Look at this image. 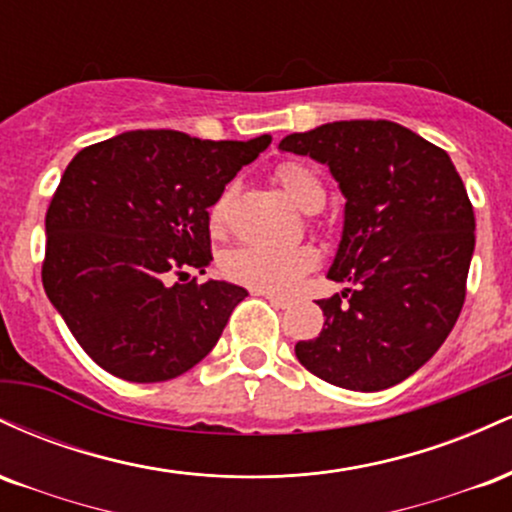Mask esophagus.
I'll list each match as a JSON object with an SVG mask.
<instances>
[{
    "instance_id": "obj_1",
    "label": "esophagus",
    "mask_w": 512,
    "mask_h": 512,
    "mask_svg": "<svg viewBox=\"0 0 512 512\" xmlns=\"http://www.w3.org/2000/svg\"><path fill=\"white\" fill-rule=\"evenodd\" d=\"M257 293H262V296L267 298V301L272 303V305H276V308H289V305H291L289 298H284V296H276V293H264V291H257Z\"/></svg>"
}]
</instances>
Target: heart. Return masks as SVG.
<instances>
[{"label":"heart","mask_w":512,"mask_h":512,"mask_svg":"<svg viewBox=\"0 0 512 512\" xmlns=\"http://www.w3.org/2000/svg\"><path fill=\"white\" fill-rule=\"evenodd\" d=\"M276 178L298 209L313 214L325 202V185L313 168L298 161H286L276 168ZM231 192H221V197L211 204L209 223L219 228L226 219ZM315 264V252L310 248H269V245H243L226 252L221 267L228 279L250 286L255 291L286 296L298 286L303 274H308Z\"/></svg>","instance_id":"b5f03b06"}]
</instances>
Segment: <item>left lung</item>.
<instances>
[{"label": "left lung", "mask_w": 512, "mask_h": 512, "mask_svg": "<svg viewBox=\"0 0 512 512\" xmlns=\"http://www.w3.org/2000/svg\"><path fill=\"white\" fill-rule=\"evenodd\" d=\"M281 151L330 168L346 199L317 305L325 325L296 356L325 383L378 392L416 373L448 339L474 255V209L443 149L390 120L327 122Z\"/></svg>", "instance_id": "8db88e82"}]
</instances>
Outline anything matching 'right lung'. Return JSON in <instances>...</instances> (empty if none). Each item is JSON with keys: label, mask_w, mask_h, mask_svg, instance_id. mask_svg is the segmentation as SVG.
<instances>
[{"label": "right lung", "mask_w": 512, "mask_h": 512, "mask_svg": "<svg viewBox=\"0 0 512 512\" xmlns=\"http://www.w3.org/2000/svg\"><path fill=\"white\" fill-rule=\"evenodd\" d=\"M269 144L134 129L72 158L45 216L43 286L103 370L163 383L214 349L248 291L175 276L209 267V207Z\"/></svg>", "instance_id": "1"}]
</instances>
